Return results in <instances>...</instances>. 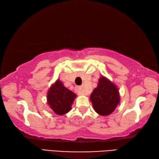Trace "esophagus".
Masks as SVG:
<instances>
[{"mask_svg":"<svg viewBox=\"0 0 159 159\" xmlns=\"http://www.w3.org/2000/svg\"><path fill=\"white\" fill-rule=\"evenodd\" d=\"M75 91L78 93L80 95H87V93L82 90V88L81 86H76L75 87Z\"/></svg>","mask_w":159,"mask_h":159,"instance_id":"1","label":"esophagus"}]
</instances>
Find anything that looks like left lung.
I'll use <instances>...</instances> for the list:
<instances>
[{"label": "left lung", "instance_id": "8db88e82", "mask_svg": "<svg viewBox=\"0 0 159 159\" xmlns=\"http://www.w3.org/2000/svg\"><path fill=\"white\" fill-rule=\"evenodd\" d=\"M90 100L96 113L102 116L109 115L119 103L118 89L106 77H101L97 87L90 95Z\"/></svg>", "mask_w": 159, "mask_h": 159}]
</instances>
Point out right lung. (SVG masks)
I'll return each instance as SVG.
<instances>
[{"mask_svg": "<svg viewBox=\"0 0 159 159\" xmlns=\"http://www.w3.org/2000/svg\"><path fill=\"white\" fill-rule=\"evenodd\" d=\"M75 97V93L65 88L61 81L58 80L48 90L47 102L56 114L62 115L71 110Z\"/></svg>", "mask_w": 159, "mask_h": 159, "instance_id": "add662e5", "label": "right lung"}]
</instances>
